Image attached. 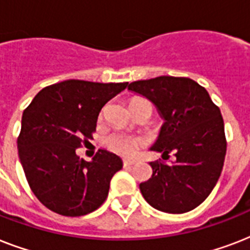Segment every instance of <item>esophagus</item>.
Returning <instances> with one entry per match:
<instances>
[{
	"label": "esophagus",
	"instance_id": "obj_1",
	"mask_svg": "<svg viewBox=\"0 0 250 250\" xmlns=\"http://www.w3.org/2000/svg\"><path fill=\"white\" fill-rule=\"evenodd\" d=\"M135 165V161H131V160H123V166L125 167H129Z\"/></svg>",
	"mask_w": 250,
	"mask_h": 250
}]
</instances>
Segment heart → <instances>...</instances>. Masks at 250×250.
Segmentation results:
<instances>
[{"mask_svg": "<svg viewBox=\"0 0 250 250\" xmlns=\"http://www.w3.org/2000/svg\"><path fill=\"white\" fill-rule=\"evenodd\" d=\"M105 144L110 150H113L118 154L131 157L136 154L139 148L144 144V141L141 140L140 137L131 136L122 131H114L106 136Z\"/></svg>", "mask_w": 250, "mask_h": 250, "instance_id": "b5f03b06", "label": "heart"}]
</instances>
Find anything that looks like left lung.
Returning <instances> with one entry per match:
<instances>
[{"label":"left lung","instance_id":"8db88e82","mask_svg":"<svg viewBox=\"0 0 250 250\" xmlns=\"http://www.w3.org/2000/svg\"><path fill=\"white\" fill-rule=\"evenodd\" d=\"M128 89L150 100L165 119L152 150L162 153L164 160L175 156L172 162H150L152 178L141 183V193L160 211L193 210L211 193L223 168L227 141L221 110L189 78L137 80Z\"/></svg>","mask_w":250,"mask_h":250}]
</instances>
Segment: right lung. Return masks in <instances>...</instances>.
Masks as SVG:
<instances>
[{
    "instance_id": "add662e5",
    "label": "right lung",
    "mask_w": 250,
    "mask_h": 250,
    "mask_svg": "<svg viewBox=\"0 0 250 250\" xmlns=\"http://www.w3.org/2000/svg\"><path fill=\"white\" fill-rule=\"evenodd\" d=\"M127 85L64 80L42 88L23 111L19 158L29 188L49 210L82 217L105 202L110 180L123 166L122 160L98 149L86 162L76 149L92 139L106 102Z\"/></svg>"
}]
</instances>
